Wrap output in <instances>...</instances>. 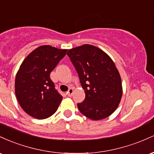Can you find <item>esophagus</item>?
<instances>
[{
  "mask_svg": "<svg viewBox=\"0 0 154 154\" xmlns=\"http://www.w3.org/2000/svg\"><path fill=\"white\" fill-rule=\"evenodd\" d=\"M73 92H74V88H69V89L68 91H67L66 94H67V95H68V96L70 97V96H72V94H73Z\"/></svg>",
  "mask_w": 154,
  "mask_h": 154,
  "instance_id": "esophagus-1",
  "label": "esophagus"
}]
</instances>
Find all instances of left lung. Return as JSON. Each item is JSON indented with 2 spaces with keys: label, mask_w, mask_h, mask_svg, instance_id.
Instances as JSON below:
<instances>
[{
  "label": "left lung",
  "mask_w": 154,
  "mask_h": 154,
  "mask_svg": "<svg viewBox=\"0 0 154 154\" xmlns=\"http://www.w3.org/2000/svg\"><path fill=\"white\" fill-rule=\"evenodd\" d=\"M67 55L78 74L85 98L77 103L81 113L92 120L110 116L122 95L121 77L109 55L88 44L70 49Z\"/></svg>",
  "instance_id": "left-lung-1"
}]
</instances>
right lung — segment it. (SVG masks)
Masks as SVG:
<instances>
[{"label": "right lung", "instance_id": "1", "mask_svg": "<svg viewBox=\"0 0 154 154\" xmlns=\"http://www.w3.org/2000/svg\"><path fill=\"white\" fill-rule=\"evenodd\" d=\"M66 52V49L41 45L32 51L19 67L15 79L16 96L23 110L35 119L50 117L62 100L50 74Z\"/></svg>", "mask_w": 154, "mask_h": 154}]
</instances>
